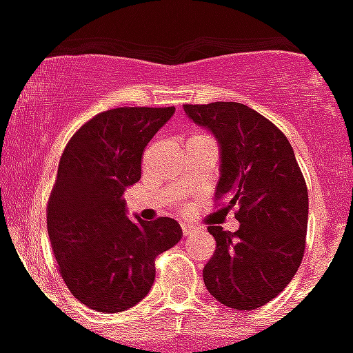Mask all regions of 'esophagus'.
Here are the masks:
<instances>
[{"instance_id":"obj_1","label":"esophagus","mask_w":353,"mask_h":353,"mask_svg":"<svg viewBox=\"0 0 353 353\" xmlns=\"http://www.w3.org/2000/svg\"><path fill=\"white\" fill-rule=\"evenodd\" d=\"M181 231H183V236H188V234H192V232H196V227L188 225V223H183Z\"/></svg>"}]
</instances>
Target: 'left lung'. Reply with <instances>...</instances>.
Segmentation results:
<instances>
[{"instance_id":"8db88e82","label":"left lung","mask_w":353,"mask_h":353,"mask_svg":"<svg viewBox=\"0 0 353 353\" xmlns=\"http://www.w3.org/2000/svg\"><path fill=\"white\" fill-rule=\"evenodd\" d=\"M221 146L216 199L236 207L240 229L209 225L216 251L203 282L221 304L249 312L290 284L306 247L307 187L290 141L273 122L240 102L185 104Z\"/></svg>"}]
</instances>
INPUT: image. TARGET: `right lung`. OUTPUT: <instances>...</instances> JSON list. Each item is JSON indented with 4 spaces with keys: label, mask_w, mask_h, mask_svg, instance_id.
<instances>
[{
    "label": "right lung",
    "mask_w": 353,
    "mask_h": 353,
    "mask_svg": "<svg viewBox=\"0 0 353 353\" xmlns=\"http://www.w3.org/2000/svg\"><path fill=\"white\" fill-rule=\"evenodd\" d=\"M176 108H115L73 133L47 201V232L63 282L84 306L124 312L148 295L155 256L181 240L176 220H128L124 188L141 179L146 144Z\"/></svg>",
    "instance_id": "right-lung-1"
}]
</instances>
